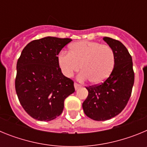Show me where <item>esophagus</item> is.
I'll return each instance as SVG.
<instances>
[{"instance_id": "34e87169", "label": "esophagus", "mask_w": 147, "mask_h": 147, "mask_svg": "<svg viewBox=\"0 0 147 147\" xmlns=\"http://www.w3.org/2000/svg\"><path fill=\"white\" fill-rule=\"evenodd\" d=\"M81 86L82 85H80V84H78V83H76V82L74 83V88L76 90H77L78 88H80Z\"/></svg>"}]
</instances>
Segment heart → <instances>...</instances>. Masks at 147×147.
I'll use <instances>...</instances> for the list:
<instances>
[{
	"label": "heart",
	"instance_id": "b5f03b06",
	"mask_svg": "<svg viewBox=\"0 0 147 147\" xmlns=\"http://www.w3.org/2000/svg\"><path fill=\"white\" fill-rule=\"evenodd\" d=\"M62 74L71 77L82 67L78 76L80 81L89 79L93 84L103 82L111 74L115 65V54L110 45L98 42L82 40L71 45L69 52L58 56Z\"/></svg>",
	"mask_w": 147,
	"mask_h": 147
}]
</instances>
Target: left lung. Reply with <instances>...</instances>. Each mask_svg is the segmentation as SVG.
I'll return each instance as SVG.
<instances>
[{
  "label": "left lung",
  "mask_w": 147,
  "mask_h": 147,
  "mask_svg": "<svg viewBox=\"0 0 147 147\" xmlns=\"http://www.w3.org/2000/svg\"><path fill=\"white\" fill-rule=\"evenodd\" d=\"M115 54V65L111 74L100 85L87 87L88 96L82 104L88 117L105 121L119 115L126 107L132 93L135 74L132 57L120 41L103 38Z\"/></svg>",
  "instance_id": "8db88e82"
}]
</instances>
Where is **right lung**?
Instances as JSON below:
<instances>
[{"label":"right lung","instance_id":"right-lung-1","mask_svg":"<svg viewBox=\"0 0 147 147\" xmlns=\"http://www.w3.org/2000/svg\"><path fill=\"white\" fill-rule=\"evenodd\" d=\"M72 41L46 37L27 44L17 62L15 90L26 112L42 121L62 113L64 101L75 91L74 81L62 74L57 55Z\"/></svg>","mask_w":147,"mask_h":147}]
</instances>
